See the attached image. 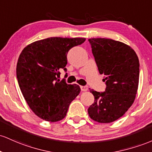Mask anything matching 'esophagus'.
Returning <instances> with one entry per match:
<instances>
[{
    "label": "esophagus",
    "mask_w": 152,
    "mask_h": 152,
    "mask_svg": "<svg viewBox=\"0 0 152 152\" xmlns=\"http://www.w3.org/2000/svg\"><path fill=\"white\" fill-rule=\"evenodd\" d=\"M80 88H81V90L83 92H86L87 90H88V87H85V86H80Z\"/></svg>",
    "instance_id": "34e87169"
}]
</instances>
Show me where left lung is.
<instances>
[{"instance_id": "obj_1", "label": "left lung", "mask_w": 152, "mask_h": 152, "mask_svg": "<svg viewBox=\"0 0 152 152\" xmlns=\"http://www.w3.org/2000/svg\"><path fill=\"white\" fill-rule=\"evenodd\" d=\"M100 74L105 76L103 93L90 90L94 103L88 109L90 118L101 124L116 121L134 103L139 81V61L135 51L110 39H88Z\"/></svg>"}]
</instances>
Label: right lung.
<instances>
[{"label":"right lung","instance_id":"1","mask_svg":"<svg viewBox=\"0 0 152 152\" xmlns=\"http://www.w3.org/2000/svg\"><path fill=\"white\" fill-rule=\"evenodd\" d=\"M85 38L51 37L28 44L22 50L16 66L19 88L37 116L57 122L66 116L69 104L80 93L78 85L59 81V70L66 72L69 50Z\"/></svg>","mask_w":152,"mask_h":152}]
</instances>
